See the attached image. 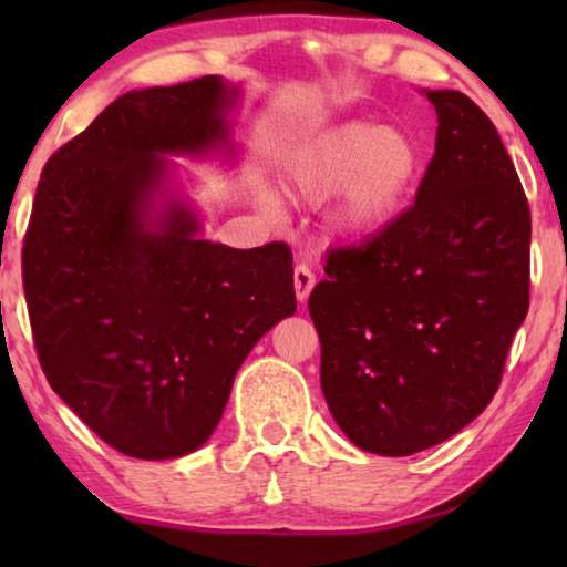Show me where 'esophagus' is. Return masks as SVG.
<instances>
[{"label": "esophagus", "mask_w": 567, "mask_h": 567, "mask_svg": "<svg viewBox=\"0 0 567 567\" xmlns=\"http://www.w3.org/2000/svg\"><path fill=\"white\" fill-rule=\"evenodd\" d=\"M315 289V274L312 268L305 266V262H299L297 268H293V291H297V299L305 305L309 299V293Z\"/></svg>", "instance_id": "34e87169"}]
</instances>
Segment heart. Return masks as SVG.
<instances>
[{
	"label": "heart",
	"instance_id": "1",
	"mask_svg": "<svg viewBox=\"0 0 567 567\" xmlns=\"http://www.w3.org/2000/svg\"><path fill=\"white\" fill-rule=\"evenodd\" d=\"M423 169V150L405 128L348 121L328 131L291 167V190L309 206L340 196L336 227L363 239L400 214Z\"/></svg>",
	"mask_w": 567,
	"mask_h": 567
}]
</instances>
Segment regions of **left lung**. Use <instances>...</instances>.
I'll list each match as a JSON object with an SVG mask.
<instances>
[{
	"mask_svg": "<svg viewBox=\"0 0 567 567\" xmlns=\"http://www.w3.org/2000/svg\"><path fill=\"white\" fill-rule=\"evenodd\" d=\"M425 97L439 128L415 204L332 250L309 293L330 413L382 456L423 452L475 421L529 309L532 216L514 162L467 95Z\"/></svg>",
	"mask_w": 567,
	"mask_h": 567,
	"instance_id": "left-lung-1",
	"label": "left lung"
}]
</instances>
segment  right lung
<instances>
[{"label":"right lung","instance_id":"1","mask_svg":"<svg viewBox=\"0 0 567 567\" xmlns=\"http://www.w3.org/2000/svg\"><path fill=\"white\" fill-rule=\"evenodd\" d=\"M221 76L134 90L45 162L22 245L43 374L105 444L175 460L212 436L252 346L297 312L291 250L200 239L167 154H235Z\"/></svg>","mask_w":567,"mask_h":567}]
</instances>
